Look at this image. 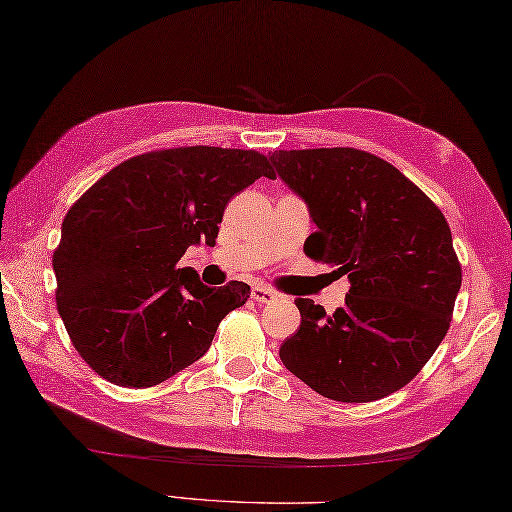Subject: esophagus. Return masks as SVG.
<instances>
[{
    "label": "esophagus",
    "mask_w": 512,
    "mask_h": 512,
    "mask_svg": "<svg viewBox=\"0 0 512 512\" xmlns=\"http://www.w3.org/2000/svg\"><path fill=\"white\" fill-rule=\"evenodd\" d=\"M250 297H253L257 303H270L277 299V292H273L266 286H255L253 290H250Z\"/></svg>",
    "instance_id": "1"
}]
</instances>
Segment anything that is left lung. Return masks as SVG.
<instances>
[{
  "instance_id": "8db88e82",
  "label": "left lung",
  "mask_w": 512,
  "mask_h": 512,
  "mask_svg": "<svg viewBox=\"0 0 512 512\" xmlns=\"http://www.w3.org/2000/svg\"><path fill=\"white\" fill-rule=\"evenodd\" d=\"M317 224L306 253L347 277L345 306L325 314L297 299L301 328L279 350L317 394L372 402L416 376L449 330L462 286L442 211L402 173L361 149L268 156Z\"/></svg>"
}]
</instances>
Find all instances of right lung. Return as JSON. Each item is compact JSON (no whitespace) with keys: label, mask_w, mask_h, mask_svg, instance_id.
<instances>
[{"label":"right lung","mask_w":512,"mask_h":512,"mask_svg":"<svg viewBox=\"0 0 512 512\" xmlns=\"http://www.w3.org/2000/svg\"><path fill=\"white\" fill-rule=\"evenodd\" d=\"M262 176L275 173L257 151L162 149L121 162L72 204L52 255L57 308L96 374L143 389L206 354L250 286H204L180 257L215 246L228 200Z\"/></svg>","instance_id":"add662e5"}]
</instances>
